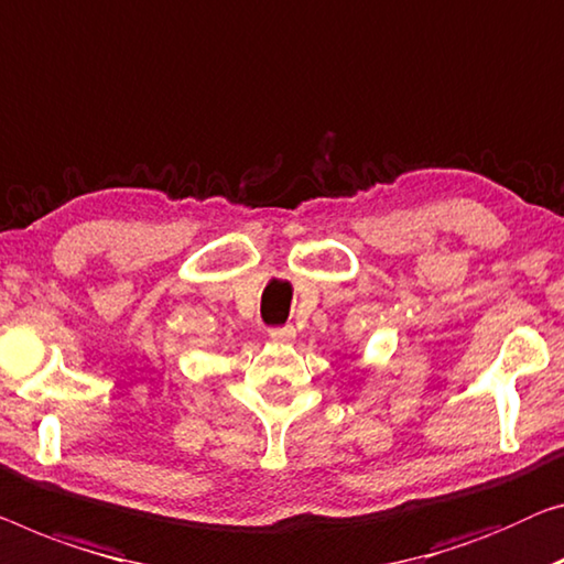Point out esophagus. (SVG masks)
I'll return each mask as SVG.
<instances>
[{
  "mask_svg": "<svg viewBox=\"0 0 564 564\" xmlns=\"http://www.w3.org/2000/svg\"><path fill=\"white\" fill-rule=\"evenodd\" d=\"M268 336H271L275 344H291L296 339V329H293V326H273Z\"/></svg>",
  "mask_w": 564,
  "mask_h": 564,
  "instance_id": "esophagus-1",
  "label": "esophagus"
}]
</instances>
